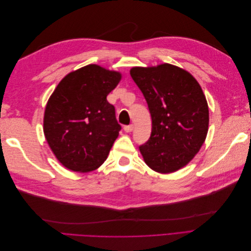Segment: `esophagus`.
Segmentation results:
<instances>
[{
	"mask_svg": "<svg viewBox=\"0 0 251 251\" xmlns=\"http://www.w3.org/2000/svg\"><path fill=\"white\" fill-rule=\"evenodd\" d=\"M124 130H125V132H126V133H131V132L134 130V126H133V125L126 126L124 127Z\"/></svg>",
	"mask_w": 251,
	"mask_h": 251,
	"instance_id": "obj_1",
	"label": "esophagus"
}]
</instances>
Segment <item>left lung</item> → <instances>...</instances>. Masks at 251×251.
<instances>
[{
  "label": "left lung",
  "instance_id": "obj_1",
  "mask_svg": "<svg viewBox=\"0 0 251 251\" xmlns=\"http://www.w3.org/2000/svg\"><path fill=\"white\" fill-rule=\"evenodd\" d=\"M130 74L151 117V137L139 147L144 162L160 174L184 168L200 151L208 132V105L199 82L171 64L133 67Z\"/></svg>",
  "mask_w": 251,
  "mask_h": 251
}]
</instances>
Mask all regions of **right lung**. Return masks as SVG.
<instances>
[{
    "mask_svg": "<svg viewBox=\"0 0 251 251\" xmlns=\"http://www.w3.org/2000/svg\"><path fill=\"white\" fill-rule=\"evenodd\" d=\"M120 79V72L92 64L67 74L53 91L44 134L66 169L88 173L105 161L121 128L107 96Z\"/></svg>",
    "mask_w": 251,
    "mask_h": 251,
    "instance_id": "add662e5",
    "label": "right lung"
}]
</instances>
